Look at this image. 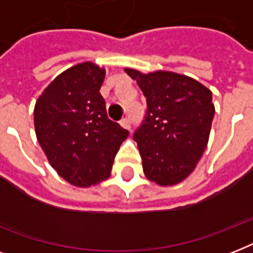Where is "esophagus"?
I'll list each match as a JSON object with an SVG mask.
<instances>
[{
	"mask_svg": "<svg viewBox=\"0 0 253 253\" xmlns=\"http://www.w3.org/2000/svg\"><path fill=\"white\" fill-rule=\"evenodd\" d=\"M119 123H121V126H122L123 128H127V130H128V128H130V127H131L130 119L127 118V117H126V118L121 119V122H119Z\"/></svg>",
	"mask_w": 253,
	"mask_h": 253,
	"instance_id": "1",
	"label": "esophagus"
}]
</instances>
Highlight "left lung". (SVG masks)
I'll return each instance as SVG.
<instances>
[{"mask_svg":"<svg viewBox=\"0 0 253 253\" xmlns=\"http://www.w3.org/2000/svg\"><path fill=\"white\" fill-rule=\"evenodd\" d=\"M125 72L147 98L144 122L135 131L143 172L160 186L184 181L208 147L215 107L210 89L192 77L155 71Z\"/></svg>","mask_w":253,"mask_h":253,"instance_id":"left-lung-1","label":"left lung"}]
</instances>
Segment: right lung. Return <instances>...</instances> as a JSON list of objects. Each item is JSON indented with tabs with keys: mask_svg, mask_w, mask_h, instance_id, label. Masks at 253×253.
<instances>
[{
	"mask_svg": "<svg viewBox=\"0 0 253 253\" xmlns=\"http://www.w3.org/2000/svg\"><path fill=\"white\" fill-rule=\"evenodd\" d=\"M106 71L85 61L61 72L34 107L35 134L47 160L69 184L87 188L110 176L128 131L107 118L99 93Z\"/></svg>",
	"mask_w": 253,
	"mask_h": 253,
	"instance_id": "right-lung-1",
	"label": "right lung"
}]
</instances>
